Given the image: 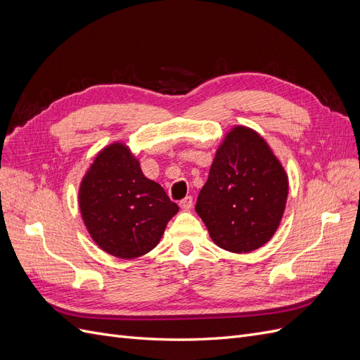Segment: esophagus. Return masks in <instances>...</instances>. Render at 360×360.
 <instances>
[{
  "instance_id": "obj_1",
  "label": "esophagus",
  "mask_w": 360,
  "mask_h": 360,
  "mask_svg": "<svg viewBox=\"0 0 360 360\" xmlns=\"http://www.w3.org/2000/svg\"><path fill=\"white\" fill-rule=\"evenodd\" d=\"M192 204H193V200H192V197H186V198H183L181 201H180V209L183 210V212H189L191 209H192Z\"/></svg>"
}]
</instances>
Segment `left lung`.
I'll return each mask as SVG.
<instances>
[{
    "mask_svg": "<svg viewBox=\"0 0 360 360\" xmlns=\"http://www.w3.org/2000/svg\"><path fill=\"white\" fill-rule=\"evenodd\" d=\"M287 197V172L264 138L234 126L216 151L195 210L217 246L248 254L274 237Z\"/></svg>",
    "mask_w": 360,
    "mask_h": 360,
    "instance_id": "1",
    "label": "left lung"
}]
</instances>
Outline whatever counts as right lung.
Listing matches in <instances>:
<instances>
[{"label":"right lung","mask_w":360,"mask_h":360,"mask_svg":"<svg viewBox=\"0 0 360 360\" xmlns=\"http://www.w3.org/2000/svg\"><path fill=\"white\" fill-rule=\"evenodd\" d=\"M79 210L97 246L117 258L132 259L156 248L179 205L159 183L144 176L126 144L112 143L85 172Z\"/></svg>","instance_id":"1"}]
</instances>
